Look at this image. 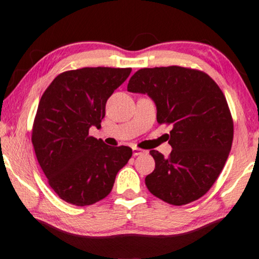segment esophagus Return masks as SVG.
Wrapping results in <instances>:
<instances>
[{
	"instance_id": "obj_1",
	"label": "esophagus",
	"mask_w": 259,
	"mask_h": 259,
	"mask_svg": "<svg viewBox=\"0 0 259 259\" xmlns=\"http://www.w3.org/2000/svg\"><path fill=\"white\" fill-rule=\"evenodd\" d=\"M132 150H133V156H139V154L145 153V151L142 149H138V147H133Z\"/></svg>"
}]
</instances>
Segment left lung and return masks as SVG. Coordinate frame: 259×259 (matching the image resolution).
Here are the masks:
<instances>
[{"label":"left lung","mask_w":259,"mask_h":259,"mask_svg":"<svg viewBox=\"0 0 259 259\" xmlns=\"http://www.w3.org/2000/svg\"><path fill=\"white\" fill-rule=\"evenodd\" d=\"M127 90L147 94L158 123L172 126L170 156L150 151L156 166L145 179L147 189L174 206L199 200L219 177L233 142V120L219 85L207 73L174 65L138 70Z\"/></svg>","instance_id":"left-lung-1"}]
</instances>
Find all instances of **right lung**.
<instances>
[{
	"label": "right lung",
	"mask_w": 259,
	"mask_h": 259,
	"mask_svg": "<svg viewBox=\"0 0 259 259\" xmlns=\"http://www.w3.org/2000/svg\"><path fill=\"white\" fill-rule=\"evenodd\" d=\"M132 69L83 68L60 73L40 99L32 144L50 187L65 202L89 206L112 191L132 157L128 146H109L89 136L101 127L106 103Z\"/></svg>",
	"instance_id": "obj_1"
}]
</instances>
